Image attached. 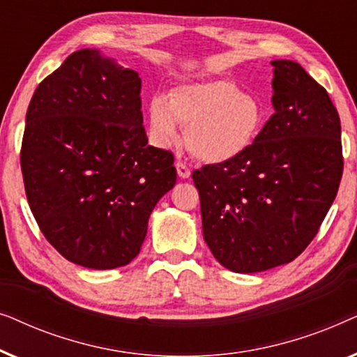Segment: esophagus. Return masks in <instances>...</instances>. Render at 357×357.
<instances>
[{"label": "esophagus", "mask_w": 357, "mask_h": 357, "mask_svg": "<svg viewBox=\"0 0 357 357\" xmlns=\"http://www.w3.org/2000/svg\"><path fill=\"white\" fill-rule=\"evenodd\" d=\"M175 169H177V174H178V177L180 178H188L190 177V167L185 162H182V160H177V162H175Z\"/></svg>", "instance_id": "esophagus-1"}]
</instances>
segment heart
I'll use <instances>...</instances> for the list:
<instances>
[{
  "mask_svg": "<svg viewBox=\"0 0 357 357\" xmlns=\"http://www.w3.org/2000/svg\"><path fill=\"white\" fill-rule=\"evenodd\" d=\"M265 114L255 97L234 81L180 86L170 97L154 96L148 104L151 139L160 148L180 139L187 128V148L208 164H224L245 154L263 128Z\"/></svg>",
  "mask_w": 357,
  "mask_h": 357,
  "instance_id": "heart-1",
  "label": "heart"
}]
</instances>
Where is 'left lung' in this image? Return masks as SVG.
<instances>
[{"instance_id": "8db88e82", "label": "left lung", "mask_w": 357, "mask_h": 357, "mask_svg": "<svg viewBox=\"0 0 357 357\" xmlns=\"http://www.w3.org/2000/svg\"><path fill=\"white\" fill-rule=\"evenodd\" d=\"M273 107L252 148L192 174L203 237L234 273H258L301 255L319 232L343 175L333 102L299 63L275 60Z\"/></svg>"}]
</instances>
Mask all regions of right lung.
Masks as SVG:
<instances>
[{
  "mask_svg": "<svg viewBox=\"0 0 357 357\" xmlns=\"http://www.w3.org/2000/svg\"><path fill=\"white\" fill-rule=\"evenodd\" d=\"M138 73L96 48L71 53L33 92L21 169L29 206L66 260L125 266L174 188V154L148 146Z\"/></svg>",
  "mask_w": 357,
  "mask_h": 357,
  "instance_id": "1",
  "label": "right lung"
}]
</instances>
